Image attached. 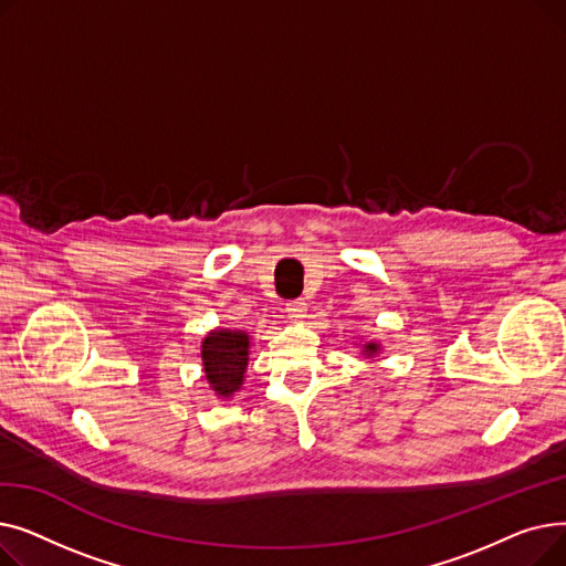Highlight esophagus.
<instances>
[{
  "mask_svg": "<svg viewBox=\"0 0 566 566\" xmlns=\"http://www.w3.org/2000/svg\"><path fill=\"white\" fill-rule=\"evenodd\" d=\"M286 316L293 321V323H301V321H305V316H307V303L305 301H293V303H289L286 305Z\"/></svg>",
  "mask_w": 566,
  "mask_h": 566,
  "instance_id": "obj_1",
  "label": "esophagus"
}]
</instances>
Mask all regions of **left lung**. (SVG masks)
Listing matches in <instances>:
<instances>
[{"instance_id":"8db88e82","label":"left lung","mask_w":566,"mask_h":566,"mask_svg":"<svg viewBox=\"0 0 566 566\" xmlns=\"http://www.w3.org/2000/svg\"><path fill=\"white\" fill-rule=\"evenodd\" d=\"M363 348H365V355H367V358H374L376 353H380V344H376V342H367Z\"/></svg>"}]
</instances>
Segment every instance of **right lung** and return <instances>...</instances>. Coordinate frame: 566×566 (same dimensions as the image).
<instances>
[{
  "label": "right lung",
  "instance_id": "add662e5",
  "mask_svg": "<svg viewBox=\"0 0 566 566\" xmlns=\"http://www.w3.org/2000/svg\"><path fill=\"white\" fill-rule=\"evenodd\" d=\"M250 355V335L245 331H211L201 342V363L203 374L211 390L229 399L241 390L248 369Z\"/></svg>",
  "mask_w": 566,
  "mask_h": 566
}]
</instances>
